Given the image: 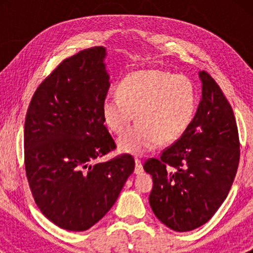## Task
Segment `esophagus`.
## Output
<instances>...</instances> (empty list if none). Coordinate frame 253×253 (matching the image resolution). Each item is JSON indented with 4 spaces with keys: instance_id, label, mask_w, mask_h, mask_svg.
Instances as JSON below:
<instances>
[{
    "instance_id": "obj_1",
    "label": "esophagus",
    "mask_w": 253,
    "mask_h": 253,
    "mask_svg": "<svg viewBox=\"0 0 253 253\" xmlns=\"http://www.w3.org/2000/svg\"><path fill=\"white\" fill-rule=\"evenodd\" d=\"M134 164H136V167H134V172L136 174H140V172H143V165H141V161L139 159H134Z\"/></svg>"
}]
</instances>
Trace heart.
Listing matches in <instances>:
<instances>
[{
	"label": "heart",
	"mask_w": 253,
	"mask_h": 253,
	"mask_svg": "<svg viewBox=\"0 0 253 253\" xmlns=\"http://www.w3.org/2000/svg\"><path fill=\"white\" fill-rule=\"evenodd\" d=\"M119 94L103 99L101 112L107 127L121 133L133 120L138 122L119 139L121 151L141 155L159 144H170L189 129L197 109V91L184 75L151 69L127 75Z\"/></svg>",
	"instance_id": "1"
}]
</instances>
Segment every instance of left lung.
Here are the masks:
<instances>
[{"label":"left lung","mask_w":253,"mask_h":253,"mask_svg":"<svg viewBox=\"0 0 253 253\" xmlns=\"http://www.w3.org/2000/svg\"><path fill=\"white\" fill-rule=\"evenodd\" d=\"M189 129L160 158L145 162L152 175L150 205L162 223L190 231L206 223L227 198L240 162V138L230 103L206 71Z\"/></svg>","instance_id":"left-lung-1"}]
</instances>
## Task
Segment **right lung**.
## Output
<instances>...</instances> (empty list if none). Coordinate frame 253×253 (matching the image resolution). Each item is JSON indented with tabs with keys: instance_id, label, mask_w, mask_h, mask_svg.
Listing matches in <instances>:
<instances>
[{
	"instance_id": "obj_1",
	"label": "right lung",
	"mask_w": 253,
	"mask_h": 253,
	"mask_svg": "<svg viewBox=\"0 0 253 253\" xmlns=\"http://www.w3.org/2000/svg\"><path fill=\"white\" fill-rule=\"evenodd\" d=\"M103 47L65 58L34 92L24 164L34 202L63 229L84 231L112 209L134 169L132 155L95 164L116 148L102 117L110 86Z\"/></svg>"
}]
</instances>
